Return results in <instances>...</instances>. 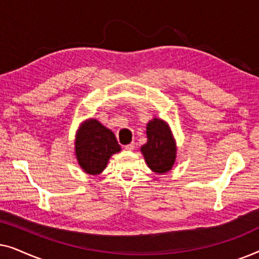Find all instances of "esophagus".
<instances>
[{
  "label": "esophagus",
  "mask_w": 259,
  "mask_h": 259,
  "mask_svg": "<svg viewBox=\"0 0 259 259\" xmlns=\"http://www.w3.org/2000/svg\"><path fill=\"white\" fill-rule=\"evenodd\" d=\"M123 147H125V150H127V151H132V150H134V147H136V144L131 143L128 145H125Z\"/></svg>",
  "instance_id": "esophagus-1"
}]
</instances>
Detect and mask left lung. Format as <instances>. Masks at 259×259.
<instances>
[{
    "mask_svg": "<svg viewBox=\"0 0 259 259\" xmlns=\"http://www.w3.org/2000/svg\"><path fill=\"white\" fill-rule=\"evenodd\" d=\"M147 143L141 147L148 167L157 173L172 168L176 160V145L167 123L153 119L147 125Z\"/></svg>",
    "mask_w": 259,
    "mask_h": 259,
    "instance_id": "1",
    "label": "left lung"
}]
</instances>
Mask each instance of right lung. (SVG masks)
Instances as JSON below:
<instances>
[{
    "mask_svg": "<svg viewBox=\"0 0 259 259\" xmlns=\"http://www.w3.org/2000/svg\"><path fill=\"white\" fill-rule=\"evenodd\" d=\"M119 151L120 145L114 134L98 120H88L77 132L76 158L83 171L90 175L104 171L111 155Z\"/></svg>",
    "mask_w": 259,
    "mask_h": 259,
    "instance_id": "1",
    "label": "right lung"
}]
</instances>
